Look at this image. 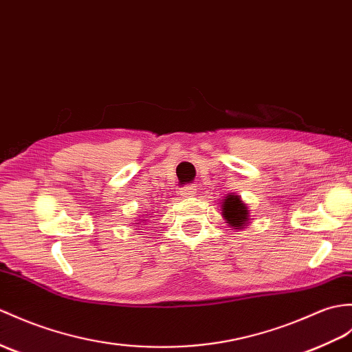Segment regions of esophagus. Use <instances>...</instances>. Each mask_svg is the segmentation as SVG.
Segmentation results:
<instances>
[{
    "mask_svg": "<svg viewBox=\"0 0 352 352\" xmlns=\"http://www.w3.org/2000/svg\"><path fill=\"white\" fill-rule=\"evenodd\" d=\"M195 187L193 186H186L182 189V196H184V198H190V196L195 195Z\"/></svg>",
    "mask_w": 352,
    "mask_h": 352,
    "instance_id": "34e87169",
    "label": "esophagus"
}]
</instances>
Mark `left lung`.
<instances>
[{
    "mask_svg": "<svg viewBox=\"0 0 352 352\" xmlns=\"http://www.w3.org/2000/svg\"><path fill=\"white\" fill-rule=\"evenodd\" d=\"M222 214L234 230H243L249 220V210L239 195H228L222 204Z\"/></svg>",
    "mask_w": 352,
    "mask_h": 352,
    "instance_id": "1",
    "label": "left lung"
}]
</instances>
